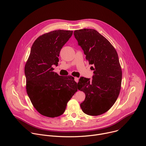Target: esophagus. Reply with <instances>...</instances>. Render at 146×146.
<instances>
[{
  "mask_svg": "<svg viewBox=\"0 0 146 146\" xmlns=\"http://www.w3.org/2000/svg\"><path fill=\"white\" fill-rule=\"evenodd\" d=\"M74 80H75V81L76 83H78V81H79V78H76V77H75Z\"/></svg>",
  "mask_w": 146,
  "mask_h": 146,
  "instance_id": "esophagus-1",
  "label": "esophagus"
}]
</instances>
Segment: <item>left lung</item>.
Instances as JSON below:
<instances>
[{"mask_svg": "<svg viewBox=\"0 0 146 146\" xmlns=\"http://www.w3.org/2000/svg\"><path fill=\"white\" fill-rule=\"evenodd\" d=\"M94 70L92 79L82 77L78 89L86 97L80 106L90 115H98L108 110L117 100L122 80V71L117 52L110 42L97 31L83 29L74 33Z\"/></svg>", "mask_w": 146, "mask_h": 146, "instance_id": "1", "label": "left lung"}]
</instances>
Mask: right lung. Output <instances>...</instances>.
Returning <instances> with one entry per match:
<instances>
[{"instance_id":"right-lung-1","label":"right lung","mask_w":146,"mask_h":146,"mask_svg":"<svg viewBox=\"0 0 146 146\" xmlns=\"http://www.w3.org/2000/svg\"><path fill=\"white\" fill-rule=\"evenodd\" d=\"M72 33L59 30L38 37L25 67L27 95L35 109L46 117L63 114L67 102L78 90L74 79L59 76L52 68L53 65L58 66L61 49Z\"/></svg>"}]
</instances>
